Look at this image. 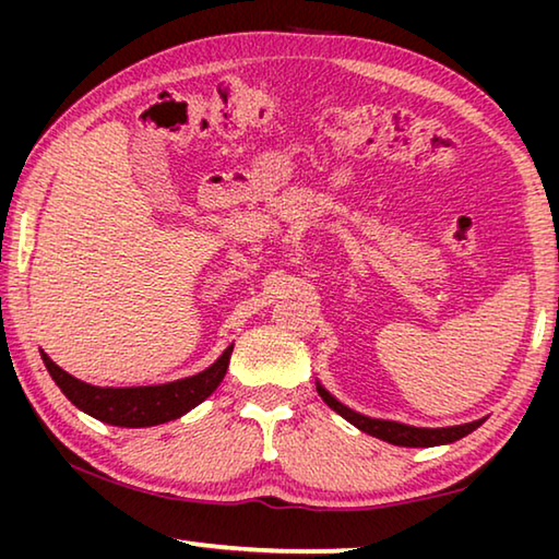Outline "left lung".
Masks as SVG:
<instances>
[{"label": "left lung", "instance_id": "8db88e82", "mask_svg": "<svg viewBox=\"0 0 559 559\" xmlns=\"http://www.w3.org/2000/svg\"><path fill=\"white\" fill-rule=\"evenodd\" d=\"M318 394L323 396V402L335 409L343 419H347L353 427L359 431L370 433V437H377L382 441H390L394 447H439V443H451L456 439H463L466 433L473 429H478L484 419L471 421V424H461V427H447V429H419V427H406V424L400 421H382V419H370V416H362L353 409H347L345 404H340L333 394H328L323 386L318 384Z\"/></svg>", "mask_w": 559, "mask_h": 559}]
</instances>
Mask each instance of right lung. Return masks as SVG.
<instances>
[{"instance_id": "1", "label": "right lung", "mask_w": 559, "mask_h": 559, "mask_svg": "<svg viewBox=\"0 0 559 559\" xmlns=\"http://www.w3.org/2000/svg\"><path fill=\"white\" fill-rule=\"evenodd\" d=\"M231 349L234 345L226 347L224 355L200 374L155 386H93L63 372L53 359H49V355L41 353V359L59 390L81 412L112 424V427L138 429L177 419V416L194 409L197 404H202L224 380Z\"/></svg>"}]
</instances>
